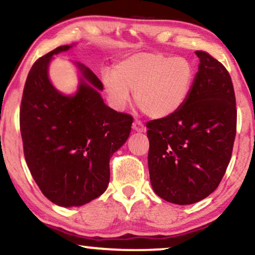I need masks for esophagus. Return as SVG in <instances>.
Masks as SVG:
<instances>
[{"instance_id": "obj_1", "label": "esophagus", "mask_w": 255, "mask_h": 255, "mask_svg": "<svg viewBox=\"0 0 255 255\" xmlns=\"http://www.w3.org/2000/svg\"><path fill=\"white\" fill-rule=\"evenodd\" d=\"M133 130L137 131V133H143V131H146V127L142 125V122L139 121V120H135L133 122Z\"/></svg>"}]
</instances>
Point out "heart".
Returning a JSON list of instances; mask_svg holds the SVG:
<instances>
[{"label":"heart","instance_id":"1","mask_svg":"<svg viewBox=\"0 0 255 255\" xmlns=\"http://www.w3.org/2000/svg\"><path fill=\"white\" fill-rule=\"evenodd\" d=\"M195 79V67L183 57L137 53L126 58L106 72L103 87L109 102L124 110L130 91L139 108L149 118L160 120L177 113L188 100Z\"/></svg>","mask_w":255,"mask_h":255}]
</instances>
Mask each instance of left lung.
<instances>
[{"instance_id":"8db88e82","label":"left lung","mask_w":255,"mask_h":255,"mask_svg":"<svg viewBox=\"0 0 255 255\" xmlns=\"http://www.w3.org/2000/svg\"><path fill=\"white\" fill-rule=\"evenodd\" d=\"M191 93L166 119L146 125L151 185L170 203L194 204L208 197L225 176L236 133V104L226 67L204 51Z\"/></svg>"}]
</instances>
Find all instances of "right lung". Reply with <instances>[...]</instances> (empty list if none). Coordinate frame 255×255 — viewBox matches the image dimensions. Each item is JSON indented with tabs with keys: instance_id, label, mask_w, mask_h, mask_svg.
Masks as SVG:
<instances>
[{
	"instance_id": "add662e5",
	"label": "right lung",
	"mask_w": 255,
	"mask_h": 255,
	"mask_svg": "<svg viewBox=\"0 0 255 255\" xmlns=\"http://www.w3.org/2000/svg\"><path fill=\"white\" fill-rule=\"evenodd\" d=\"M64 45L39 58L24 84L20 129L27 166L39 189L52 203L81 207L108 188L109 160L129 136L133 118L103 102V85L81 63L77 90L65 95L48 77L53 56Z\"/></svg>"
}]
</instances>
